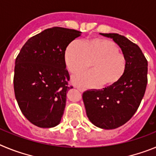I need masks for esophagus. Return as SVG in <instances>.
<instances>
[{"mask_svg":"<svg viewBox=\"0 0 156 156\" xmlns=\"http://www.w3.org/2000/svg\"><path fill=\"white\" fill-rule=\"evenodd\" d=\"M76 88H77V90H80V92L83 91V88H80V87H76Z\"/></svg>","mask_w":156,"mask_h":156,"instance_id":"esophagus-1","label":"esophagus"}]
</instances>
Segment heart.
<instances>
[{
	"label": "heart",
	"instance_id": "b5f03b06",
	"mask_svg": "<svg viewBox=\"0 0 156 156\" xmlns=\"http://www.w3.org/2000/svg\"><path fill=\"white\" fill-rule=\"evenodd\" d=\"M119 51L113 41L105 38H93L83 44L78 41L70 43L65 51V62L72 73L86 69L92 62L91 71L74 76L73 83L87 88L116 83L126 68V58Z\"/></svg>",
	"mask_w": 156,
	"mask_h": 156
}]
</instances>
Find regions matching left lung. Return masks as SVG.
Listing matches in <instances>:
<instances>
[{
    "label": "left lung",
    "mask_w": 156,
    "mask_h": 156,
    "mask_svg": "<svg viewBox=\"0 0 156 156\" xmlns=\"http://www.w3.org/2000/svg\"><path fill=\"white\" fill-rule=\"evenodd\" d=\"M100 34L119 45L126 58V71L114 85L83 92V100L89 120L98 127L112 129L125 124L138 108L148 83V61L140 48L124 36Z\"/></svg>",
    "instance_id": "8db88e82"
}]
</instances>
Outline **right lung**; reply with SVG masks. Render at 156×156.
Masks as SVG:
<instances>
[{"mask_svg":"<svg viewBox=\"0 0 156 156\" xmlns=\"http://www.w3.org/2000/svg\"><path fill=\"white\" fill-rule=\"evenodd\" d=\"M81 32L47 29L26 42L16 59L14 90L19 108L31 123L51 128L61 122L69 88L65 51Z\"/></svg>","mask_w":156,"mask_h":156,"instance_id":"1","label":"right lung"}]
</instances>
